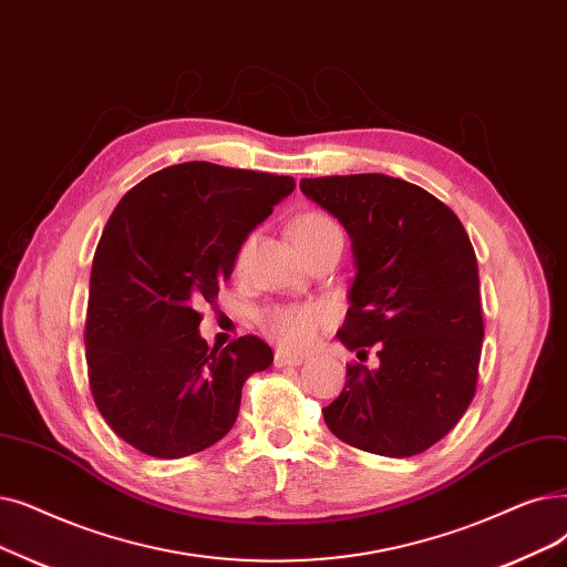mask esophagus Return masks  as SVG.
I'll list each match as a JSON object with an SVG mask.
<instances>
[{
    "label": "esophagus",
    "mask_w": 567,
    "mask_h": 567,
    "mask_svg": "<svg viewBox=\"0 0 567 567\" xmlns=\"http://www.w3.org/2000/svg\"><path fill=\"white\" fill-rule=\"evenodd\" d=\"M303 361H306V359L299 357V354H289V352H282V350L276 352V365H278V368H285V365L297 368V365H301Z\"/></svg>",
    "instance_id": "esophagus-1"
}]
</instances>
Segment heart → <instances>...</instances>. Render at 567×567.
Segmentation results:
<instances>
[{"label":"heart","mask_w":567,"mask_h":567,"mask_svg":"<svg viewBox=\"0 0 567 567\" xmlns=\"http://www.w3.org/2000/svg\"><path fill=\"white\" fill-rule=\"evenodd\" d=\"M291 234L303 252L306 248H310V245L340 234V229L331 217H327L322 213H303L301 217H297V223H293ZM252 245H255L252 238H248L240 245V250L236 255V268H243L245 264H248ZM327 319H329V310L322 303L270 306L257 315V322H259L261 331L270 340H276L287 352L308 350L315 342L319 329L327 324Z\"/></svg>","instance_id":"1"}]
</instances>
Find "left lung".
Returning a JSON list of instances; mask_svg holds the SVG:
<instances>
[{
	"mask_svg": "<svg viewBox=\"0 0 567 567\" xmlns=\"http://www.w3.org/2000/svg\"><path fill=\"white\" fill-rule=\"evenodd\" d=\"M301 192L352 238L357 276L338 340L380 365H348L327 405L336 437L403 458L445 437L471 405L484 340L477 257L433 194L384 174L303 178Z\"/></svg>",
	"mask_w": 567,
	"mask_h": 567,
	"instance_id": "1",
	"label": "left lung"
}]
</instances>
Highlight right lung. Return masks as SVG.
Wrapping results in <instances>:
<instances>
[{
  "label": "right lung",
  "mask_w": 567,
  "mask_h": 567,
  "mask_svg": "<svg viewBox=\"0 0 567 567\" xmlns=\"http://www.w3.org/2000/svg\"><path fill=\"white\" fill-rule=\"evenodd\" d=\"M297 187L289 176L185 162L130 189L96 245L85 322L90 389L106 424L147 456L183 458L236 424L243 382L274 350L199 333L248 236Z\"/></svg>",
  "instance_id": "add662e5"
}]
</instances>
